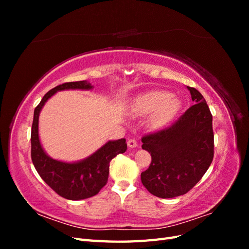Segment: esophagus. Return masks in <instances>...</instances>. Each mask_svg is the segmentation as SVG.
<instances>
[{
	"label": "esophagus",
	"instance_id": "34e87169",
	"mask_svg": "<svg viewBox=\"0 0 249 249\" xmlns=\"http://www.w3.org/2000/svg\"><path fill=\"white\" fill-rule=\"evenodd\" d=\"M127 146H129L130 148H135L138 146V143L135 139H130L129 141H127Z\"/></svg>",
	"mask_w": 249,
	"mask_h": 249
}]
</instances>
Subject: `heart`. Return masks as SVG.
Returning a JSON list of instances; mask_svg holds the SVG:
<instances>
[{"label":"heart","mask_w":249,"mask_h":249,"mask_svg":"<svg viewBox=\"0 0 249 249\" xmlns=\"http://www.w3.org/2000/svg\"><path fill=\"white\" fill-rule=\"evenodd\" d=\"M180 102L170 92L157 90L139 96L133 105L134 111L138 114L156 113L155 124L158 126L166 125L176 117L180 110Z\"/></svg>","instance_id":"heart-1"}]
</instances>
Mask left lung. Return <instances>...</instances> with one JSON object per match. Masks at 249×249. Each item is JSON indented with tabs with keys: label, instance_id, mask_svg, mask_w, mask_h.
Wrapping results in <instances>:
<instances>
[{
	"label": "left lung",
	"instance_id": "obj_1",
	"mask_svg": "<svg viewBox=\"0 0 249 249\" xmlns=\"http://www.w3.org/2000/svg\"><path fill=\"white\" fill-rule=\"evenodd\" d=\"M187 89L193 106L171 126L142 138V148L152 156V163L141 173V182L160 198L186 194L213 161L212 114L198 90Z\"/></svg>",
	"mask_w": 249,
	"mask_h": 249
}]
</instances>
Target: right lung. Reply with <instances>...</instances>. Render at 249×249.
Here are the masks:
<instances>
[{"label": "right lung", "instance_id": "add662e5", "mask_svg": "<svg viewBox=\"0 0 249 249\" xmlns=\"http://www.w3.org/2000/svg\"><path fill=\"white\" fill-rule=\"evenodd\" d=\"M88 81L64 83L56 86L42 97L34 110L31 131V158L40 178L60 196L70 200H81L94 196L107 184L110 161L126 150L125 139L109 140L93 154L76 162L53 159L43 149L39 139V114L49 99L63 90H91Z\"/></svg>", "mask_w": 249, "mask_h": 249}]
</instances>
